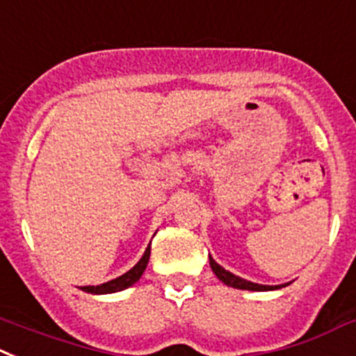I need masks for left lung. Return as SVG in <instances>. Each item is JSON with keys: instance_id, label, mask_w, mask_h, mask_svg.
I'll return each instance as SVG.
<instances>
[{"instance_id": "left-lung-1", "label": "left lung", "mask_w": 356, "mask_h": 356, "mask_svg": "<svg viewBox=\"0 0 356 356\" xmlns=\"http://www.w3.org/2000/svg\"><path fill=\"white\" fill-rule=\"evenodd\" d=\"M209 265H211V270L215 272V276L218 277V280H220L222 283H225V285H227V286H233V289L256 290V292H259V290H276V289H280V286L258 285V283H251V281L242 280V277L234 276V274H231L229 270H225L224 267H220V265L216 264V261L211 258V256H209Z\"/></svg>"}]
</instances>
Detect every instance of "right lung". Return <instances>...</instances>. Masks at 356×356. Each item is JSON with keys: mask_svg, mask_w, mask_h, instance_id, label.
<instances>
[{"mask_svg": "<svg viewBox=\"0 0 356 356\" xmlns=\"http://www.w3.org/2000/svg\"><path fill=\"white\" fill-rule=\"evenodd\" d=\"M148 258H150V245L147 247V251H145L143 258H141L140 261H138V264L131 268V270L125 272L123 276L116 277V280L107 281V283H102V285H98V286H82V290H84V292H89V293H113V292H120V290L129 289V286L134 285L136 281L141 277V274H143L145 268H147Z\"/></svg>", "mask_w": 356, "mask_h": 356, "instance_id": "obj_1", "label": "right lung"}]
</instances>
